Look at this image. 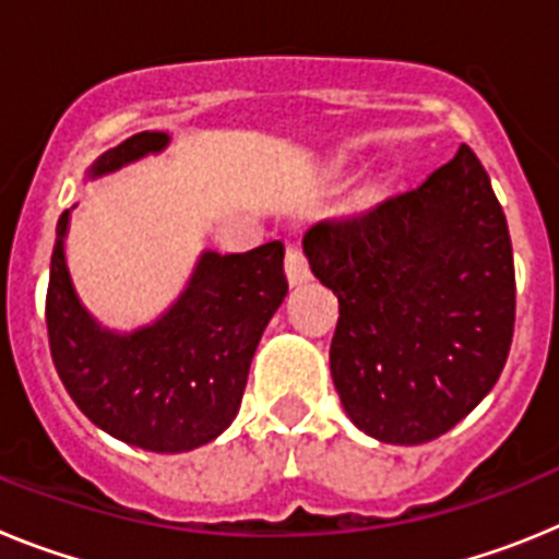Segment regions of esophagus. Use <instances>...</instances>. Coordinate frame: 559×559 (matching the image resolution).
<instances>
[{
    "instance_id": "34e87169",
    "label": "esophagus",
    "mask_w": 559,
    "mask_h": 559,
    "mask_svg": "<svg viewBox=\"0 0 559 559\" xmlns=\"http://www.w3.org/2000/svg\"><path fill=\"white\" fill-rule=\"evenodd\" d=\"M285 274H288L290 285H302L310 280L308 257H305L299 243H288V251H285Z\"/></svg>"
}]
</instances>
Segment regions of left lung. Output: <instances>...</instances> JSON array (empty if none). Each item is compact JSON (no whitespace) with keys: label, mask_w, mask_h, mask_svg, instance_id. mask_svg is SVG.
Masks as SVG:
<instances>
[{"label":"left lung","mask_w":559,"mask_h":559,"mask_svg":"<svg viewBox=\"0 0 559 559\" xmlns=\"http://www.w3.org/2000/svg\"><path fill=\"white\" fill-rule=\"evenodd\" d=\"M338 296L330 372L369 437L423 445L496 386L515 333L507 218L467 145L414 190L302 237Z\"/></svg>","instance_id":"obj_1"}]
</instances>
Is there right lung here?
I'll list each match as a JSON object with an SVG mask.
<instances>
[{"instance_id": "right-lung-1", "label": "right lung", "mask_w": 559, "mask_h": 559, "mask_svg": "<svg viewBox=\"0 0 559 559\" xmlns=\"http://www.w3.org/2000/svg\"><path fill=\"white\" fill-rule=\"evenodd\" d=\"M167 145L142 131L92 165L103 176ZM69 210L58 218L49 260L47 335L69 397L97 428L153 453L206 445L229 428L265 324L288 294L285 246L243 254L204 251L181 299L151 328L108 333L86 313L63 260Z\"/></svg>"}]
</instances>
